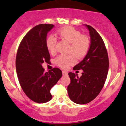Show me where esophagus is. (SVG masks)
<instances>
[{"instance_id":"obj_1","label":"esophagus","mask_w":126,"mask_h":126,"mask_svg":"<svg viewBox=\"0 0 126 126\" xmlns=\"http://www.w3.org/2000/svg\"><path fill=\"white\" fill-rule=\"evenodd\" d=\"M62 74H63V76H68V72H66V71H62Z\"/></svg>"}]
</instances>
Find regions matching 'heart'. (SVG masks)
<instances>
[{"label":"heart","instance_id":"obj_1","mask_svg":"<svg viewBox=\"0 0 126 126\" xmlns=\"http://www.w3.org/2000/svg\"><path fill=\"white\" fill-rule=\"evenodd\" d=\"M55 36L57 38L69 43L68 52L73 53L78 59L85 57L90 49V38L87 35L82 34L80 31L73 27L66 26L60 28L55 32ZM55 44L56 40L53 36H50L46 39V46L50 54H54L55 52ZM73 54L58 56L54 60V63L60 68L67 69L76 62Z\"/></svg>","mask_w":126,"mask_h":126}]
</instances>
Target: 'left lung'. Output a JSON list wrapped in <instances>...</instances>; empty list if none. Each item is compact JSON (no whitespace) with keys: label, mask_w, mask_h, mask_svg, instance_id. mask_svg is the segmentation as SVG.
Returning <instances> with one entry per match:
<instances>
[{"label":"left lung","mask_w":126,"mask_h":126,"mask_svg":"<svg viewBox=\"0 0 126 126\" xmlns=\"http://www.w3.org/2000/svg\"><path fill=\"white\" fill-rule=\"evenodd\" d=\"M85 26L90 32L91 46L83 60L73 68L82 69V76L68 74L71 79L67 88L68 95L71 101L78 104H87L97 97L106 80L109 66L107 50L102 38L93 27Z\"/></svg>","instance_id":"left-lung-1"}]
</instances>
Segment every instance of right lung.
<instances>
[{"instance_id":"add662e5","label":"right lung","mask_w":126,"mask_h":126,"mask_svg":"<svg viewBox=\"0 0 126 126\" xmlns=\"http://www.w3.org/2000/svg\"><path fill=\"white\" fill-rule=\"evenodd\" d=\"M54 26L39 24L34 27L22 39L16 55V72L21 87L30 99L39 104L52 99L50 89L62 76L59 68L45 72L42 67V63L50 60L46 39Z\"/></svg>"}]
</instances>
